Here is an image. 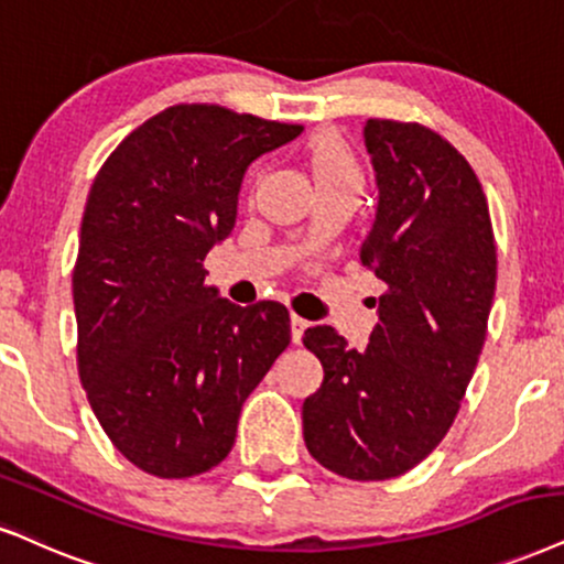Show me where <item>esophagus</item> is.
<instances>
[{
    "mask_svg": "<svg viewBox=\"0 0 564 564\" xmlns=\"http://www.w3.org/2000/svg\"><path fill=\"white\" fill-rule=\"evenodd\" d=\"M305 329H308V322L293 314V318H290V335H293V343H295V345H301Z\"/></svg>",
    "mask_w": 564,
    "mask_h": 564,
    "instance_id": "1",
    "label": "esophagus"
}]
</instances>
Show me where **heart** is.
Segmentation results:
<instances>
[{
    "label": "heart",
    "mask_w": 564,
    "mask_h": 564,
    "mask_svg": "<svg viewBox=\"0 0 564 564\" xmlns=\"http://www.w3.org/2000/svg\"><path fill=\"white\" fill-rule=\"evenodd\" d=\"M311 170L318 185H358L360 170L343 138L332 130H322L308 141Z\"/></svg>",
    "instance_id": "b5f03b06"
}]
</instances>
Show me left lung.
I'll return each instance as SVG.
<instances>
[{
	"instance_id": "obj_1",
	"label": "left lung",
	"mask_w": 564,
	"mask_h": 564,
	"mask_svg": "<svg viewBox=\"0 0 564 564\" xmlns=\"http://www.w3.org/2000/svg\"><path fill=\"white\" fill-rule=\"evenodd\" d=\"M377 219L360 261L387 284L366 350L332 326L303 345L324 381L303 402V440L332 474H408L447 434L486 339L497 284L489 204L457 149L415 122L368 120Z\"/></svg>"
}]
</instances>
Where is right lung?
Instances as JSON below:
<instances>
[{
    "instance_id": "right-lung-1",
    "label": "right lung",
    "mask_w": 564,
    "mask_h": 564,
    "mask_svg": "<svg viewBox=\"0 0 564 564\" xmlns=\"http://www.w3.org/2000/svg\"><path fill=\"white\" fill-rule=\"evenodd\" d=\"M214 104H177L133 130L90 185L73 271L78 371L101 429L159 478L229 455L242 402L290 345V314L208 288L256 159L301 135Z\"/></svg>"
}]
</instances>
